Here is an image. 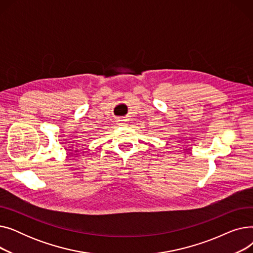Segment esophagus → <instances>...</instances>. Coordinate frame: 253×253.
<instances>
[{"label": "esophagus", "instance_id": "esophagus-1", "mask_svg": "<svg viewBox=\"0 0 253 253\" xmlns=\"http://www.w3.org/2000/svg\"><path fill=\"white\" fill-rule=\"evenodd\" d=\"M126 120L125 119H120V120H118L117 121V123H118V125H121V126H124L125 124H126Z\"/></svg>", "mask_w": 253, "mask_h": 253}]
</instances>
